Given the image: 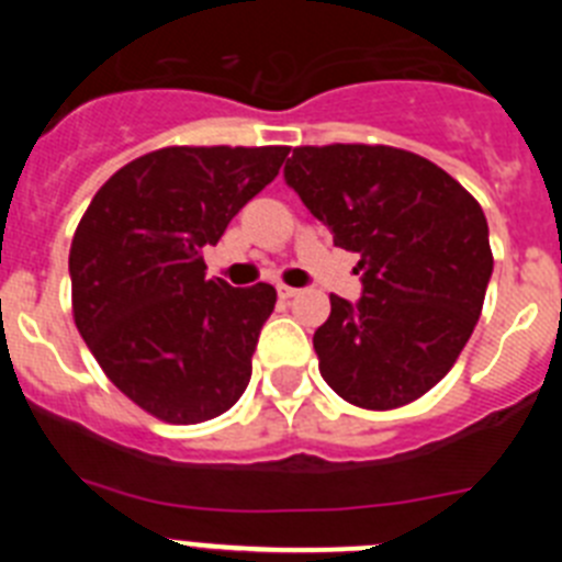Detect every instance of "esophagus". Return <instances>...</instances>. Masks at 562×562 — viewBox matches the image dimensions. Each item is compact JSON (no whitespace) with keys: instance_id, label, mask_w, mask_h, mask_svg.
<instances>
[{"instance_id":"34e87169","label":"esophagus","mask_w":562,"mask_h":562,"mask_svg":"<svg viewBox=\"0 0 562 562\" xmlns=\"http://www.w3.org/2000/svg\"><path fill=\"white\" fill-rule=\"evenodd\" d=\"M297 292L301 290H295V286H286V284H278V295L281 297H295Z\"/></svg>"}]
</instances>
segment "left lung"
<instances>
[{"label":"left lung","mask_w":562,"mask_h":562,"mask_svg":"<svg viewBox=\"0 0 562 562\" xmlns=\"http://www.w3.org/2000/svg\"><path fill=\"white\" fill-rule=\"evenodd\" d=\"M284 177L360 256L362 297L331 295L312 337L329 389L366 411L428 394L473 335L493 276L475 196L419 154L369 143L297 146Z\"/></svg>","instance_id":"1"}]
</instances>
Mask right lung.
<instances>
[{
    "label": "right lung",
    "mask_w": 562,
    "mask_h": 562,
    "mask_svg": "<svg viewBox=\"0 0 562 562\" xmlns=\"http://www.w3.org/2000/svg\"><path fill=\"white\" fill-rule=\"evenodd\" d=\"M286 146H168L114 171L69 247L72 317L103 374L154 419L196 425L245 394L270 284L205 276L247 202L278 177Z\"/></svg>",
    "instance_id": "add662e5"
}]
</instances>
